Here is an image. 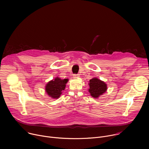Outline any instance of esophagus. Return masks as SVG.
<instances>
[{"label": "esophagus", "instance_id": "esophagus-1", "mask_svg": "<svg viewBox=\"0 0 149 149\" xmlns=\"http://www.w3.org/2000/svg\"><path fill=\"white\" fill-rule=\"evenodd\" d=\"M79 77V74H74V78H78V77Z\"/></svg>", "mask_w": 149, "mask_h": 149}]
</instances>
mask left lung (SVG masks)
<instances>
[{
    "mask_svg": "<svg viewBox=\"0 0 149 149\" xmlns=\"http://www.w3.org/2000/svg\"><path fill=\"white\" fill-rule=\"evenodd\" d=\"M89 86L90 89L88 91L91 94V95L95 98L101 95L107 89L106 84L96 78L90 80Z\"/></svg>",
    "mask_w": 149,
    "mask_h": 149,
    "instance_id": "1",
    "label": "left lung"
}]
</instances>
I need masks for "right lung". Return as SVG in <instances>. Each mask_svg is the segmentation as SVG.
Masks as SVG:
<instances>
[{
    "instance_id": "right-lung-1",
    "label": "right lung",
    "mask_w": 149,
    "mask_h": 149,
    "mask_svg": "<svg viewBox=\"0 0 149 149\" xmlns=\"http://www.w3.org/2000/svg\"><path fill=\"white\" fill-rule=\"evenodd\" d=\"M68 79H61L59 78H55L49 81L46 86L45 91L48 95L53 98H59L63 90H65L66 84L68 82Z\"/></svg>"
}]
</instances>
